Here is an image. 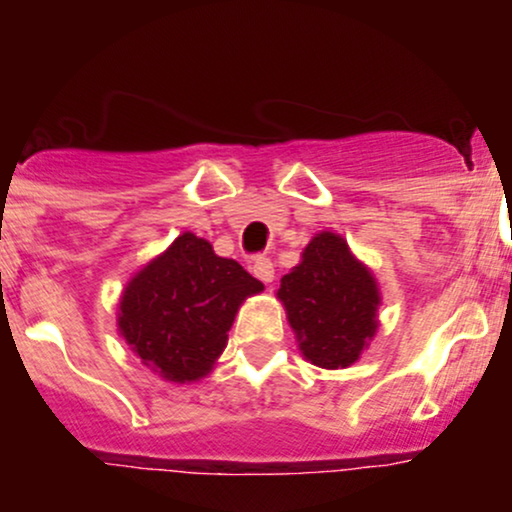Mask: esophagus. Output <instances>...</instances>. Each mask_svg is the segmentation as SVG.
<instances>
[{
    "instance_id": "obj_1",
    "label": "esophagus",
    "mask_w": 512,
    "mask_h": 512,
    "mask_svg": "<svg viewBox=\"0 0 512 512\" xmlns=\"http://www.w3.org/2000/svg\"><path fill=\"white\" fill-rule=\"evenodd\" d=\"M250 270L257 280H262V282L275 280V265H272L270 257H255V262H252Z\"/></svg>"
}]
</instances>
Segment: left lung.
<instances>
[{"mask_svg":"<svg viewBox=\"0 0 512 512\" xmlns=\"http://www.w3.org/2000/svg\"><path fill=\"white\" fill-rule=\"evenodd\" d=\"M277 297L302 354L322 369L354 364L376 332L374 277L334 232H322L304 247L302 262L282 277Z\"/></svg>","mask_w":512,"mask_h":512,"instance_id":"1","label":"left lung"}]
</instances>
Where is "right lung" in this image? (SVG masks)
Wrapping results in <instances>:
<instances>
[{"mask_svg": "<svg viewBox=\"0 0 512 512\" xmlns=\"http://www.w3.org/2000/svg\"><path fill=\"white\" fill-rule=\"evenodd\" d=\"M260 289L262 282L240 262L218 257L210 242L183 232L128 282L118 327L160 376L195 381L223 354L242 299Z\"/></svg>", "mask_w": 512, "mask_h": 512, "instance_id": "add662e5", "label": "right lung"}]
</instances>
